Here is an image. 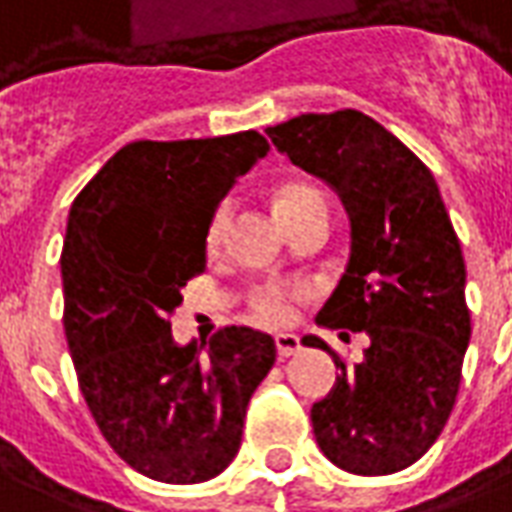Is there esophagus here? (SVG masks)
Returning <instances> with one entry per match:
<instances>
[{
	"label": "esophagus",
	"mask_w": 512,
	"mask_h": 512,
	"mask_svg": "<svg viewBox=\"0 0 512 512\" xmlns=\"http://www.w3.org/2000/svg\"><path fill=\"white\" fill-rule=\"evenodd\" d=\"M274 341H277V352H280V357H291V355H296L299 349H302L299 338H296V335H291V332H280Z\"/></svg>",
	"instance_id": "34e87169"
}]
</instances>
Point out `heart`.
Wrapping results in <instances>:
<instances>
[{
	"label": "heart",
	"mask_w": 512,
	"mask_h": 512,
	"mask_svg": "<svg viewBox=\"0 0 512 512\" xmlns=\"http://www.w3.org/2000/svg\"><path fill=\"white\" fill-rule=\"evenodd\" d=\"M318 199H324V196L318 194L316 188L302 185V182H293V185H285L280 194H277V213H280V219H285L288 213L299 210L307 202H318ZM227 221H230V205H219L216 213L210 216V224H207L205 241L210 249L221 244L224 230H227ZM296 299H299V291L282 288V285H266V288H260L252 296V313L263 324H282V321L291 318L293 302Z\"/></svg>",
	"instance_id": "1"
}]
</instances>
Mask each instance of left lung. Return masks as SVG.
<instances>
[{
  "instance_id": "1",
  "label": "left lung",
  "mask_w": 512,
  "mask_h": 512,
  "mask_svg": "<svg viewBox=\"0 0 512 512\" xmlns=\"http://www.w3.org/2000/svg\"><path fill=\"white\" fill-rule=\"evenodd\" d=\"M293 166L341 196L352 249L316 321L366 332L363 360L341 368L310 421L321 452L343 471L382 477L413 466L455 407L471 338L466 263L432 171L360 110L302 113L268 127ZM349 341V332H341Z\"/></svg>"
}]
</instances>
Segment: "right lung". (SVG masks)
<instances>
[{"instance_id": "obj_1", "label": "right lung", "mask_w": 512, "mask_h": 512, "mask_svg": "<svg viewBox=\"0 0 512 512\" xmlns=\"http://www.w3.org/2000/svg\"><path fill=\"white\" fill-rule=\"evenodd\" d=\"M255 130L119 149L74 199L60 255L63 327L77 382L113 452L171 485L213 480L241 449L246 405L274 338L224 327L174 343L171 313L205 271L210 216L266 157Z\"/></svg>"}]
</instances>
